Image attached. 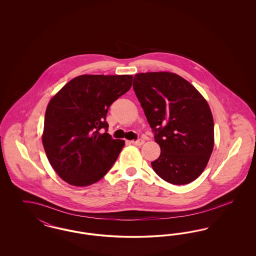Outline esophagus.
I'll use <instances>...</instances> for the list:
<instances>
[{"mask_svg": "<svg viewBox=\"0 0 256 256\" xmlns=\"http://www.w3.org/2000/svg\"><path fill=\"white\" fill-rule=\"evenodd\" d=\"M130 143L132 144V145H135V146H141V145H143L144 144V140H142V139H139V140H137V141H130Z\"/></svg>", "mask_w": 256, "mask_h": 256, "instance_id": "obj_1", "label": "esophagus"}]
</instances>
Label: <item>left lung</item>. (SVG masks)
<instances>
[{
	"label": "left lung",
	"mask_w": 256,
	"mask_h": 256,
	"mask_svg": "<svg viewBox=\"0 0 256 256\" xmlns=\"http://www.w3.org/2000/svg\"><path fill=\"white\" fill-rule=\"evenodd\" d=\"M134 89L161 150L152 169L174 185L194 182L214 146V122L206 100L189 82L170 72L136 74Z\"/></svg>",
	"instance_id": "left-lung-1"
}]
</instances>
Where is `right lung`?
I'll list each match as a JSON object with an SVG mask.
<instances>
[{
  "mask_svg": "<svg viewBox=\"0 0 256 256\" xmlns=\"http://www.w3.org/2000/svg\"><path fill=\"white\" fill-rule=\"evenodd\" d=\"M134 76L82 74L74 78L48 104L42 143L52 169L70 185L97 182L124 146L106 132L111 104L128 92Z\"/></svg>",
  "mask_w": 256,
  "mask_h": 256,
  "instance_id": "right-lung-1",
  "label": "right lung"
}]
</instances>
